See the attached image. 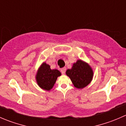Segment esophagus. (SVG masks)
<instances>
[{"mask_svg":"<svg viewBox=\"0 0 126 126\" xmlns=\"http://www.w3.org/2000/svg\"><path fill=\"white\" fill-rule=\"evenodd\" d=\"M66 69V68L65 67H64V68H62V69H61V72H62V74H64V73H65Z\"/></svg>","mask_w":126,"mask_h":126,"instance_id":"1","label":"esophagus"}]
</instances>
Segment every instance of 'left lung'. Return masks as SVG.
I'll use <instances>...</instances> for the list:
<instances>
[{
	"label": "left lung",
	"instance_id": "left-lung-1",
	"mask_svg": "<svg viewBox=\"0 0 126 126\" xmlns=\"http://www.w3.org/2000/svg\"><path fill=\"white\" fill-rule=\"evenodd\" d=\"M66 74L70 77L74 87L80 89L87 87L93 76L90 66L82 60L77 61L73 64L72 69L66 71Z\"/></svg>",
	"mask_w": 126,
	"mask_h": 126
}]
</instances>
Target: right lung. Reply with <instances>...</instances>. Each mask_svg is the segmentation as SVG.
Listing matches in <instances>:
<instances>
[{
  "instance_id": "add662e5",
  "label": "right lung",
  "mask_w": 126,
  "mask_h": 126,
  "mask_svg": "<svg viewBox=\"0 0 126 126\" xmlns=\"http://www.w3.org/2000/svg\"><path fill=\"white\" fill-rule=\"evenodd\" d=\"M61 76L57 69H51L50 66L44 63L39 68L36 74V81L38 85L45 90H50L55 84L57 79Z\"/></svg>"
}]
</instances>
